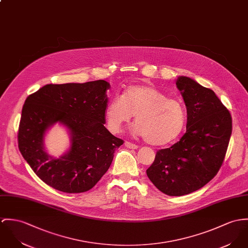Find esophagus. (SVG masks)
<instances>
[{"label":"esophagus","mask_w":248,"mask_h":248,"mask_svg":"<svg viewBox=\"0 0 248 248\" xmlns=\"http://www.w3.org/2000/svg\"><path fill=\"white\" fill-rule=\"evenodd\" d=\"M125 146H126L128 149H134V150L138 148L137 145H135V144L132 143V142H129V141H126V142H125Z\"/></svg>","instance_id":"1"}]
</instances>
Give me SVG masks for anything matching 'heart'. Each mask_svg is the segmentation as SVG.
Returning a JSON list of instances; mask_svg holds the SVG:
<instances>
[{"label": "heart", "mask_w": 248, "mask_h": 248, "mask_svg": "<svg viewBox=\"0 0 248 248\" xmlns=\"http://www.w3.org/2000/svg\"><path fill=\"white\" fill-rule=\"evenodd\" d=\"M135 115V131L155 146L176 139L186 123V111L178 99L170 98L155 87L132 85L107 104L105 117L109 130L119 133Z\"/></svg>", "instance_id": "1"}]
</instances>
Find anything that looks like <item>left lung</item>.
Segmentation results:
<instances>
[{
  "label": "left lung",
  "mask_w": 248,
  "mask_h": 248,
  "mask_svg": "<svg viewBox=\"0 0 248 248\" xmlns=\"http://www.w3.org/2000/svg\"><path fill=\"white\" fill-rule=\"evenodd\" d=\"M176 85L186 107V132L159 150L147 170L149 179L170 196L191 193L214 178L232 133L231 114L213 91L186 77H179Z\"/></svg>",
  "instance_id": "left-lung-1"
}]
</instances>
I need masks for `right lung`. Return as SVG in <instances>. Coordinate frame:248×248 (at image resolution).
I'll return each instance as SVG.
<instances>
[{"label":"right lung","instance_id":"1","mask_svg":"<svg viewBox=\"0 0 248 248\" xmlns=\"http://www.w3.org/2000/svg\"><path fill=\"white\" fill-rule=\"evenodd\" d=\"M110 84L102 79L85 83L47 84L31 93L23 104L18 146L37 176L66 193L91 189L109 170L113 154L124 141L104 126ZM64 124L71 147L55 159L44 152L43 137L53 124Z\"/></svg>","mask_w":248,"mask_h":248}]
</instances>
